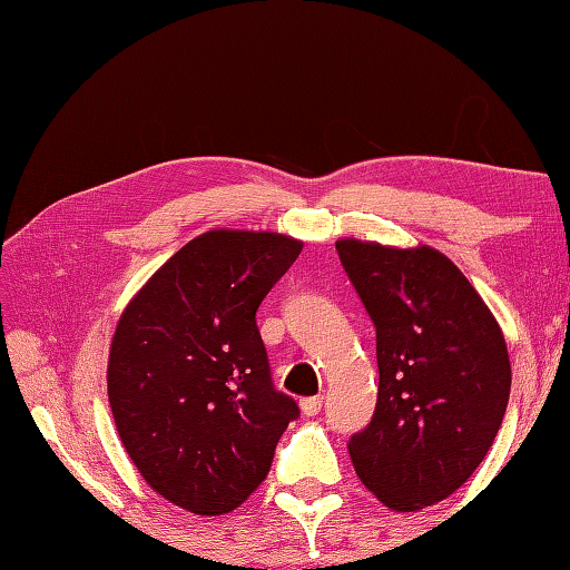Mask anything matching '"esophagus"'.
<instances>
[{"instance_id": "obj_1", "label": "esophagus", "mask_w": 570, "mask_h": 570, "mask_svg": "<svg viewBox=\"0 0 570 570\" xmlns=\"http://www.w3.org/2000/svg\"><path fill=\"white\" fill-rule=\"evenodd\" d=\"M301 411H304L306 416H316L318 411L323 409V396H308V399H301Z\"/></svg>"}]
</instances>
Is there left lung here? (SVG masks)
<instances>
[{
  "label": "left lung",
  "mask_w": 570,
  "mask_h": 570,
  "mask_svg": "<svg viewBox=\"0 0 570 570\" xmlns=\"http://www.w3.org/2000/svg\"><path fill=\"white\" fill-rule=\"evenodd\" d=\"M335 249L377 328V406L347 451L384 507L416 512L463 485L502 426L512 386L504 335L439 249L353 237Z\"/></svg>",
  "instance_id": "1"
}]
</instances>
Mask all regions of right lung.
Here are the masks:
<instances>
[{"mask_svg":"<svg viewBox=\"0 0 570 570\" xmlns=\"http://www.w3.org/2000/svg\"><path fill=\"white\" fill-rule=\"evenodd\" d=\"M304 249L278 233L210 229L129 301L107 394L141 478L193 514H225L262 485L298 406L272 384L257 308Z\"/></svg>","mask_w":570,"mask_h":570,"instance_id":"right-lung-1","label":"right lung"}]
</instances>
